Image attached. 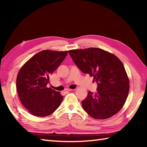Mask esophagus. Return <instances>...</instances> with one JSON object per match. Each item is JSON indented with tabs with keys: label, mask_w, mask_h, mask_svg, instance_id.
Instances as JSON below:
<instances>
[{
	"label": "esophagus",
	"mask_w": 147,
	"mask_h": 147,
	"mask_svg": "<svg viewBox=\"0 0 147 147\" xmlns=\"http://www.w3.org/2000/svg\"><path fill=\"white\" fill-rule=\"evenodd\" d=\"M72 90H73V89H65V90H64V92H65V93H68V92H69V91H72Z\"/></svg>",
	"instance_id": "34e87169"
}]
</instances>
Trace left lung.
Returning <instances> with one entry per match:
<instances>
[{"label":"left lung","instance_id":"1","mask_svg":"<svg viewBox=\"0 0 147 147\" xmlns=\"http://www.w3.org/2000/svg\"><path fill=\"white\" fill-rule=\"evenodd\" d=\"M69 55L84 74L93 76L96 93L88 91L82 105L89 115L106 119L123 108L129 92V80L123 64L114 54L98 48L69 51Z\"/></svg>","mask_w":147,"mask_h":147}]
</instances>
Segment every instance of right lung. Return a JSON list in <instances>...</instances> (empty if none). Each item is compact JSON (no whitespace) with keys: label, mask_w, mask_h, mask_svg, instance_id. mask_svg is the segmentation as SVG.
<instances>
[{"label":"right lung","mask_w":147,"mask_h":147,"mask_svg":"<svg viewBox=\"0 0 147 147\" xmlns=\"http://www.w3.org/2000/svg\"><path fill=\"white\" fill-rule=\"evenodd\" d=\"M68 52L42 51L29 59L20 69L17 77V91L21 103L37 117L53 113L60 105L63 96L47 88L49 76L58 67Z\"/></svg>","instance_id":"add662e5"}]
</instances>
